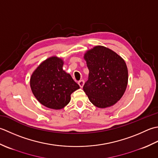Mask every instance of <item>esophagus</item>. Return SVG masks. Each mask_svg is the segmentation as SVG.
<instances>
[{
	"label": "esophagus",
	"instance_id": "1",
	"mask_svg": "<svg viewBox=\"0 0 158 158\" xmlns=\"http://www.w3.org/2000/svg\"><path fill=\"white\" fill-rule=\"evenodd\" d=\"M78 85H79L80 87L82 88L83 86H84V84H85V81H84L83 80H80V81H78Z\"/></svg>",
	"mask_w": 158,
	"mask_h": 158
}]
</instances>
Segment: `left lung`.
<instances>
[{
    "label": "left lung",
    "instance_id": "1",
    "mask_svg": "<svg viewBox=\"0 0 158 158\" xmlns=\"http://www.w3.org/2000/svg\"><path fill=\"white\" fill-rule=\"evenodd\" d=\"M84 59L89 73L83 90L90 102L100 108L114 105L127 86L128 71L125 60L113 50L102 46L86 51Z\"/></svg>",
    "mask_w": 158,
    "mask_h": 158
}]
</instances>
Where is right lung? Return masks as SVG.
<instances>
[{"mask_svg":"<svg viewBox=\"0 0 158 158\" xmlns=\"http://www.w3.org/2000/svg\"><path fill=\"white\" fill-rule=\"evenodd\" d=\"M63 64L61 58H48L35 69L30 79L35 98L40 104L54 110H60L68 104L71 94L80 89L69 73L63 69Z\"/></svg>","mask_w":158,"mask_h":158,"instance_id":"obj_1","label":"right lung"}]
</instances>
